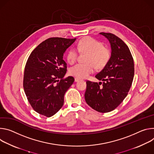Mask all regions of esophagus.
I'll return each mask as SVG.
<instances>
[{"label":"esophagus","mask_w":154,"mask_h":154,"mask_svg":"<svg viewBox=\"0 0 154 154\" xmlns=\"http://www.w3.org/2000/svg\"><path fill=\"white\" fill-rule=\"evenodd\" d=\"M80 80V79L79 78H75V82H78V81H79Z\"/></svg>","instance_id":"1"}]
</instances>
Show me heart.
Listing matches in <instances>:
<instances>
[{
    "label": "heart",
    "instance_id": "b5f03b06",
    "mask_svg": "<svg viewBox=\"0 0 154 154\" xmlns=\"http://www.w3.org/2000/svg\"><path fill=\"white\" fill-rule=\"evenodd\" d=\"M77 51L75 48H70L66 53L68 62L73 64L78 58V51L81 54H88L86 63H78L71 67L69 73L71 75L78 78H85L92 73L95 70L103 68L109 62L111 58L109 49L101 42L90 37L82 38L78 44Z\"/></svg>",
    "mask_w": 154,
    "mask_h": 154
}]
</instances>
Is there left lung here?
<instances>
[{
    "mask_svg": "<svg viewBox=\"0 0 154 154\" xmlns=\"http://www.w3.org/2000/svg\"><path fill=\"white\" fill-rule=\"evenodd\" d=\"M106 37L111 46V56L108 64L95 78L103 82L88 80L85 92L86 103L100 112L115 109L128 95L134 77L132 55L128 46L114 34L100 32Z\"/></svg>",
    "mask_w": 154,
    "mask_h": 154,
    "instance_id": "left-lung-1",
    "label": "left lung"
}]
</instances>
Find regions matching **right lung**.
I'll return each mask as SVG.
<instances>
[{"label":"right lung","instance_id":"obj_1","mask_svg":"<svg viewBox=\"0 0 154 154\" xmlns=\"http://www.w3.org/2000/svg\"><path fill=\"white\" fill-rule=\"evenodd\" d=\"M76 38H49L34 49L24 68L23 88L34 111L45 117L54 115L62 107L64 95L73 83L65 78L66 63L63 53Z\"/></svg>","mask_w":154,"mask_h":154}]
</instances>
